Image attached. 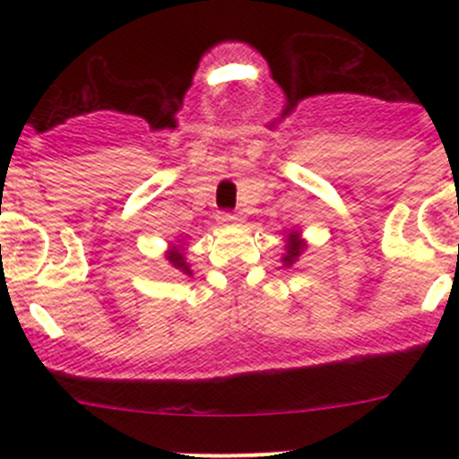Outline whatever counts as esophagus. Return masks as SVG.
Here are the masks:
<instances>
[{"mask_svg": "<svg viewBox=\"0 0 459 459\" xmlns=\"http://www.w3.org/2000/svg\"><path fill=\"white\" fill-rule=\"evenodd\" d=\"M217 221H220L221 226H233V224H238L239 217L230 211H221L220 215H217Z\"/></svg>", "mask_w": 459, "mask_h": 459, "instance_id": "1", "label": "esophagus"}]
</instances>
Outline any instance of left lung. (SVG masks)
<instances>
[{
  "label": "left lung",
  "mask_w": 459,
  "mask_h": 459,
  "mask_svg": "<svg viewBox=\"0 0 459 459\" xmlns=\"http://www.w3.org/2000/svg\"><path fill=\"white\" fill-rule=\"evenodd\" d=\"M290 242H289V247H286V248H289V253H286V257H284V262H286V266H289V264H293L295 262V259H298V255H299V253H302V248H304V244L302 242H299V239H298V235H290Z\"/></svg>",
  "instance_id": "1"
}]
</instances>
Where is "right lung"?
Returning <instances> with one entry per match:
<instances>
[{
	"mask_svg": "<svg viewBox=\"0 0 459 459\" xmlns=\"http://www.w3.org/2000/svg\"><path fill=\"white\" fill-rule=\"evenodd\" d=\"M169 262L173 264V266L178 268V271H182V273H186V275H191V268H188V264L184 262V255H182V253L170 251V253H169Z\"/></svg>",
	"mask_w": 459,
	"mask_h": 459,
	"instance_id": "obj_1",
	"label": "right lung"
}]
</instances>
